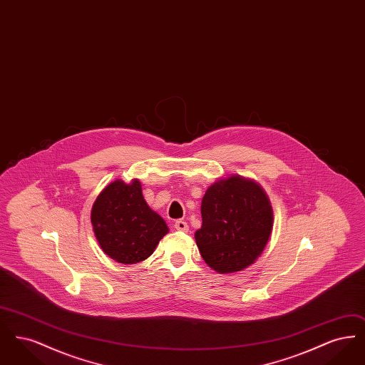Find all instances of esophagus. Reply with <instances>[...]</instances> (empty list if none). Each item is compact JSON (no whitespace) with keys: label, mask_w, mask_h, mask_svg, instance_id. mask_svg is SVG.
<instances>
[{"label":"esophagus","mask_w":365,"mask_h":365,"mask_svg":"<svg viewBox=\"0 0 365 365\" xmlns=\"http://www.w3.org/2000/svg\"><path fill=\"white\" fill-rule=\"evenodd\" d=\"M174 226L178 231H182V232H187L189 231V226H187V223L185 220H176Z\"/></svg>","instance_id":"1"}]
</instances>
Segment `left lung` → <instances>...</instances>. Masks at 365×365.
I'll return each mask as SVG.
<instances>
[{
	"instance_id": "left-lung-1",
	"label": "left lung",
	"mask_w": 365,
	"mask_h": 365,
	"mask_svg": "<svg viewBox=\"0 0 365 365\" xmlns=\"http://www.w3.org/2000/svg\"><path fill=\"white\" fill-rule=\"evenodd\" d=\"M195 242L202 259L222 274L253 264L269 240L272 208L260 186L241 176L219 180L201 202Z\"/></svg>"
}]
</instances>
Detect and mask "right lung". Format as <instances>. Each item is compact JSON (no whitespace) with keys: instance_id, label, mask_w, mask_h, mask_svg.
<instances>
[{"instance_id":"add662e5","label":"right lung","mask_w":365,"mask_h":365,"mask_svg":"<svg viewBox=\"0 0 365 365\" xmlns=\"http://www.w3.org/2000/svg\"><path fill=\"white\" fill-rule=\"evenodd\" d=\"M91 225L105 253L123 264L146 260L168 232L165 222L148 207L138 180H115L97 197Z\"/></svg>"}]
</instances>
